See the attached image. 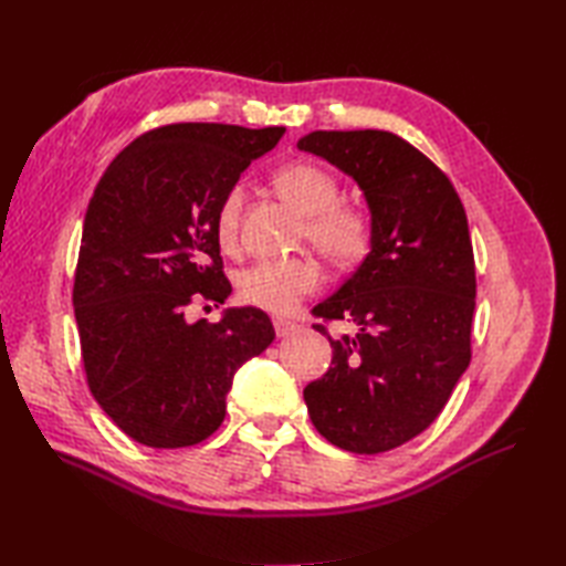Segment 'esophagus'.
<instances>
[{
    "instance_id": "1",
    "label": "esophagus",
    "mask_w": 566,
    "mask_h": 566,
    "mask_svg": "<svg viewBox=\"0 0 566 566\" xmlns=\"http://www.w3.org/2000/svg\"><path fill=\"white\" fill-rule=\"evenodd\" d=\"M272 323H274V331H276V335H280V338H290V335L304 331V326H298V323H294L290 318H282V316H274Z\"/></svg>"
}]
</instances>
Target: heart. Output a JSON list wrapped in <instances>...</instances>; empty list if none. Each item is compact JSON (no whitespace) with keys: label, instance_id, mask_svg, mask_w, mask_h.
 <instances>
[{"label":"heart","instance_id":"1","mask_svg":"<svg viewBox=\"0 0 566 566\" xmlns=\"http://www.w3.org/2000/svg\"><path fill=\"white\" fill-rule=\"evenodd\" d=\"M272 185L304 216L298 238L308 240L333 268L353 270L375 243V223L359 203L340 201V182L314 163H286L272 175ZM245 207V189L233 185L219 201L213 216V233L221 250L233 252L240 235V216ZM321 264L308 258L258 260L238 274V296L264 311H292L302 298L318 290Z\"/></svg>","mask_w":566,"mask_h":566}]
</instances>
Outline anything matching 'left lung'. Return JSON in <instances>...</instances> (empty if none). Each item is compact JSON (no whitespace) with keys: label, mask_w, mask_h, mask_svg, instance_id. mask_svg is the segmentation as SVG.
Segmentation results:
<instances>
[{"label":"left lung","mask_w":566,"mask_h":566,"mask_svg":"<svg viewBox=\"0 0 566 566\" xmlns=\"http://www.w3.org/2000/svg\"><path fill=\"white\" fill-rule=\"evenodd\" d=\"M298 148L365 191L375 243L311 314L353 321L331 338L333 367L304 389L311 423L335 448L377 454L420 436L472 359L476 304L467 213L440 167L389 130H314Z\"/></svg>","instance_id":"1"}]
</instances>
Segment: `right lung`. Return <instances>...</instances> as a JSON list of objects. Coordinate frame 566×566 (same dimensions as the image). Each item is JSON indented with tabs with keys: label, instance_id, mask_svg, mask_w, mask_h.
Returning <instances> with one entry per match:
<instances>
[{
	"label": "right lung",
	"instance_id": "add662e5",
	"mask_svg": "<svg viewBox=\"0 0 566 566\" xmlns=\"http://www.w3.org/2000/svg\"><path fill=\"white\" fill-rule=\"evenodd\" d=\"M282 136V126H160L118 153L94 189L72 286L82 365L104 413L140 444L207 440L238 367L274 340L260 308H228L219 323H189L187 308L231 294L213 216Z\"/></svg>",
	"mask_w": 566,
	"mask_h": 566
}]
</instances>
